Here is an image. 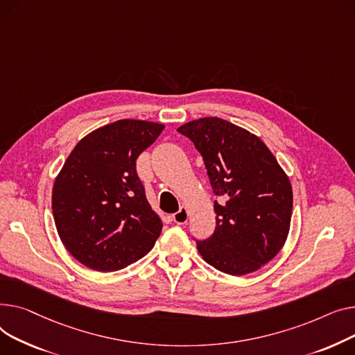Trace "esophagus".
I'll return each instance as SVG.
<instances>
[{"mask_svg": "<svg viewBox=\"0 0 355 355\" xmlns=\"http://www.w3.org/2000/svg\"><path fill=\"white\" fill-rule=\"evenodd\" d=\"M187 219H189V212H187V207H186V206H182L176 214H173V220H175V223H178V225L186 223Z\"/></svg>", "mask_w": 355, "mask_h": 355, "instance_id": "obj_1", "label": "esophagus"}]
</instances>
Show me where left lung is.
I'll use <instances>...</instances> for the list:
<instances>
[{
	"mask_svg": "<svg viewBox=\"0 0 355 355\" xmlns=\"http://www.w3.org/2000/svg\"><path fill=\"white\" fill-rule=\"evenodd\" d=\"M202 155L215 200L216 229L198 241L202 258L234 277L258 270L285 245L293 215V186L266 144L219 117L178 129Z\"/></svg>",
	"mask_w": 355,
	"mask_h": 355,
	"instance_id": "obj_1",
	"label": "left lung"
}]
</instances>
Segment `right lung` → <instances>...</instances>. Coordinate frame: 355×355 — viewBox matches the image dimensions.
Segmentation results:
<instances>
[{
  "instance_id": "add662e5",
  "label": "right lung",
  "mask_w": 355,
  "mask_h": 355,
  "mask_svg": "<svg viewBox=\"0 0 355 355\" xmlns=\"http://www.w3.org/2000/svg\"><path fill=\"white\" fill-rule=\"evenodd\" d=\"M164 124L123 119L83 137L53 186L58 236L83 265L113 272L148 254L162 234L136 172Z\"/></svg>"
}]
</instances>
